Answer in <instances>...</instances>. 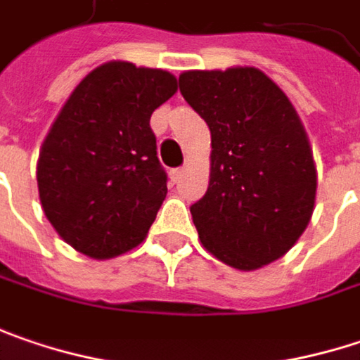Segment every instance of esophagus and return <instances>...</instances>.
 <instances>
[{
    "instance_id": "esophagus-1",
    "label": "esophagus",
    "mask_w": 360,
    "mask_h": 360,
    "mask_svg": "<svg viewBox=\"0 0 360 360\" xmlns=\"http://www.w3.org/2000/svg\"><path fill=\"white\" fill-rule=\"evenodd\" d=\"M169 175H171V183L175 185V183H179V181L183 179V175H185V169H173Z\"/></svg>"
}]
</instances>
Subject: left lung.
I'll list each match as a JSON object with an SVG mask.
<instances>
[{
	"mask_svg": "<svg viewBox=\"0 0 360 360\" xmlns=\"http://www.w3.org/2000/svg\"><path fill=\"white\" fill-rule=\"evenodd\" d=\"M179 89L212 134L210 185L191 205L203 248L238 271L281 259L311 220L318 187L293 103L255 67L185 71Z\"/></svg>",
	"mask_w": 360,
	"mask_h": 360,
	"instance_id": "1",
	"label": "left lung"
}]
</instances>
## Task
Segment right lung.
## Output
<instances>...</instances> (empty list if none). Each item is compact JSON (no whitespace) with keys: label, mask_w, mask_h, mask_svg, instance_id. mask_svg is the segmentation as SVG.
Segmentation results:
<instances>
[{"label":"right lung","mask_w":360,"mask_h":360,"mask_svg":"<svg viewBox=\"0 0 360 360\" xmlns=\"http://www.w3.org/2000/svg\"><path fill=\"white\" fill-rule=\"evenodd\" d=\"M175 75L110 60L81 79L36 165L46 220L77 252L105 261L136 248L167 198L150 116Z\"/></svg>","instance_id":"obj_1"}]
</instances>
